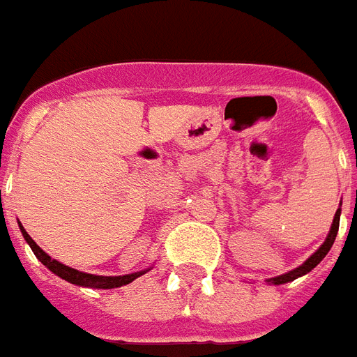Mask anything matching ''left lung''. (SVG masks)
Segmentation results:
<instances>
[{"label": "left lung", "instance_id": "1", "mask_svg": "<svg viewBox=\"0 0 357 357\" xmlns=\"http://www.w3.org/2000/svg\"><path fill=\"white\" fill-rule=\"evenodd\" d=\"M339 218H341V204H339V209L335 211V217H333V222H332V226H330V231H328L326 238H324V243L319 246V250H317V252H313V254H311L310 257H307V259H305L300 266H296V268H293V271L285 272V274H282V276L268 278V280H266V283H271V285H282V283L293 282V280H296V278L304 276V274H307V272L313 271V268H315V266L319 265V263H321L324 257H326V254L333 246V241H335V237H337V231H339Z\"/></svg>", "mask_w": 357, "mask_h": 357}]
</instances>
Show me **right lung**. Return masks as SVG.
I'll return each instance as SVG.
<instances>
[{
  "label": "right lung",
  "mask_w": 357,
  "mask_h": 357,
  "mask_svg": "<svg viewBox=\"0 0 357 357\" xmlns=\"http://www.w3.org/2000/svg\"><path fill=\"white\" fill-rule=\"evenodd\" d=\"M20 231L24 235L25 243L29 244L31 250H33V254L36 255V259L40 261L42 265L47 266L53 274H57L59 278H63L66 282L74 283V285H79V287H91V289H114V287H122V285H128L133 280H137L139 276L146 274V272L150 271V268H144V271L133 272V274H123V276H98V274H86V272L75 271L72 266L63 265L61 261L53 259L50 255L44 252V250L38 246V244L31 238V235L27 234L22 226V222H18Z\"/></svg>",
  "instance_id": "obj_1"
}]
</instances>
